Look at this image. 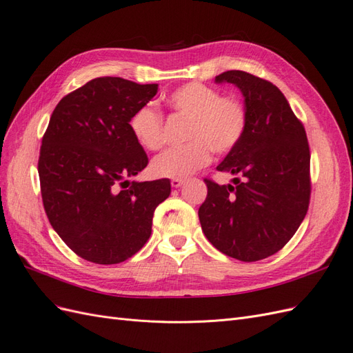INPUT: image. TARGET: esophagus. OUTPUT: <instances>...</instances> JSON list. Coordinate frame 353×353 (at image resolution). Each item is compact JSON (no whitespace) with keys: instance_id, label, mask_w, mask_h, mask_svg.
I'll use <instances>...</instances> for the list:
<instances>
[{"instance_id":"esophagus-1","label":"esophagus","mask_w":353,"mask_h":353,"mask_svg":"<svg viewBox=\"0 0 353 353\" xmlns=\"http://www.w3.org/2000/svg\"><path fill=\"white\" fill-rule=\"evenodd\" d=\"M183 184H184V179H181V178H174L172 181H170V185H172L174 188H179Z\"/></svg>"}]
</instances>
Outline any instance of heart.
<instances>
[{
    "label": "heart",
    "instance_id": "heart-1",
    "mask_svg": "<svg viewBox=\"0 0 353 353\" xmlns=\"http://www.w3.org/2000/svg\"><path fill=\"white\" fill-rule=\"evenodd\" d=\"M168 108L185 117V140L183 147L169 148L152 162L156 176L185 178L206 166L216 153H228L243 138L248 128V112L244 104L199 82L185 83L166 97ZM163 121L150 105H144L131 117L130 128L135 141L145 150L162 148L165 138Z\"/></svg>",
    "mask_w": 353,
    "mask_h": 353
}]
</instances>
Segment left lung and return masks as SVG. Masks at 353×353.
<instances>
[{
	"mask_svg": "<svg viewBox=\"0 0 353 353\" xmlns=\"http://www.w3.org/2000/svg\"><path fill=\"white\" fill-rule=\"evenodd\" d=\"M216 83L241 91L248 128L216 166L232 184L205 179L208 197L199 209L206 239L243 262L268 258L290 240L309 206L311 179L305 128L274 83L243 70H228Z\"/></svg>",
	"mask_w": 353,
	"mask_h": 353,
	"instance_id": "8db88e82",
	"label": "left lung"
}]
</instances>
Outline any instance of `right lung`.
Segmentation results:
<instances>
[{
    "label": "right lung",
    "mask_w": 353,
    "mask_h": 353,
    "mask_svg": "<svg viewBox=\"0 0 353 353\" xmlns=\"http://www.w3.org/2000/svg\"><path fill=\"white\" fill-rule=\"evenodd\" d=\"M157 83L104 77L63 97L42 137L38 174L51 227L82 259H130L152 236L154 209L170 181H130L147 166L130 122Z\"/></svg>",
    "instance_id": "add662e5"
}]
</instances>
